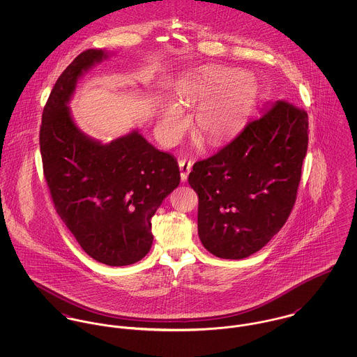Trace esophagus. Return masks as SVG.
<instances>
[{
    "mask_svg": "<svg viewBox=\"0 0 357 357\" xmlns=\"http://www.w3.org/2000/svg\"><path fill=\"white\" fill-rule=\"evenodd\" d=\"M178 166H180V177H181V181H187L188 174H190L191 167H192L191 160L180 159V160H178Z\"/></svg>",
    "mask_w": 357,
    "mask_h": 357,
    "instance_id": "esophagus-1",
    "label": "esophagus"
}]
</instances>
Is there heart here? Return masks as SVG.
<instances>
[{"instance_id": "1", "label": "heart", "mask_w": 357, "mask_h": 357, "mask_svg": "<svg viewBox=\"0 0 357 357\" xmlns=\"http://www.w3.org/2000/svg\"><path fill=\"white\" fill-rule=\"evenodd\" d=\"M228 67L207 68L184 84V100L202 104L195 116L197 130L213 144L235 136L250 116L258 84ZM185 125L180 105L166 102L160 111V129L167 140L176 139Z\"/></svg>"}]
</instances>
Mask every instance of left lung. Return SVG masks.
<instances>
[{"label":"left lung","instance_id":"obj_1","mask_svg":"<svg viewBox=\"0 0 357 357\" xmlns=\"http://www.w3.org/2000/svg\"><path fill=\"white\" fill-rule=\"evenodd\" d=\"M262 111L228 146L197 162L188 177L199 198V239L220 258L241 259L262 249L297 198L307 114L284 100Z\"/></svg>","mask_w":357,"mask_h":357}]
</instances>
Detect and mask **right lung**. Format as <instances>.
<instances>
[{"instance_id": "add662e5", "label": "right lung", "mask_w": 357, "mask_h": 357, "mask_svg": "<svg viewBox=\"0 0 357 357\" xmlns=\"http://www.w3.org/2000/svg\"><path fill=\"white\" fill-rule=\"evenodd\" d=\"M108 57L88 50L57 78L44 107L40 149L54 208L84 252L109 266L140 261L150 252L151 218L180 184L173 155L133 130L108 144L86 136L68 102L78 79Z\"/></svg>"}]
</instances>
